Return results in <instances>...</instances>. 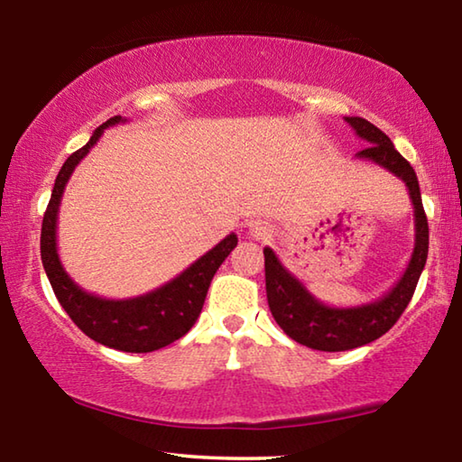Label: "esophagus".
<instances>
[{
  "mask_svg": "<svg viewBox=\"0 0 462 462\" xmlns=\"http://www.w3.org/2000/svg\"><path fill=\"white\" fill-rule=\"evenodd\" d=\"M248 234L256 240H263V238L271 236V226L264 220H253V222H248Z\"/></svg>",
  "mask_w": 462,
  "mask_h": 462,
  "instance_id": "obj_1",
  "label": "esophagus"
}]
</instances>
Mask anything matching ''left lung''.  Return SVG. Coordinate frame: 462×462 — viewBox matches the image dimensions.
I'll list each match as a JSON object with an SVG mask.
<instances>
[{"mask_svg":"<svg viewBox=\"0 0 462 462\" xmlns=\"http://www.w3.org/2000/svg\"><path fill=\"white\" fill-rule=\"evenodd\" d=\"M344 120L358 138L369 144L365 151L356 152V159L371 161L387 169L408 187L413 222H416V242L408 267L397 283L379 300L355 308L326 306L285 269L273 248L264 246V281H267V300L273 318L289 338L324 353H340V350L363 346L385 334L408 308L428 259V220L421 206L416 171L395 151L385 132L356 116H346Z\"/></svg>","mask_w":462,"mask_h":462,"instance_id":"1","label":"left lung"}]
</instances>
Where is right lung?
Instances as JSON below:
<instances>
[{
    "label": "right lung",
    "instance_id": "add662e5",
    "mask_svg": "<svg viewBox=\"0 0 462 462\" xmlns=\"http://www.w3.org/2000/svg\"><path fill=\"white\" fill-rule=\"evenodd\" d=\"M126 122L122 116H114L93 132L89 143L73 152L60 167L52 187L49 208L44 212L41 232V256L52 291L62 310L81 330L104 346L122 350V353H152L167 344L175 342L191 330L199 318L203 301L216 271L238 245L236 234H228L222 242L189 264L181 275L169 283L156 287L154 291L130 297V300H106L96 293L81 289L69 277L62 267L57 248V222L59 206L65 187L75 167L88 156L104 130L116 124Z\"/></svg>",
    "mask_w": 462,
    "mask_h": 462
}]
</instances>
